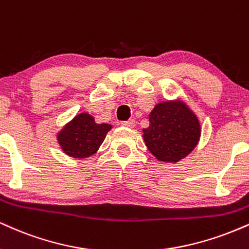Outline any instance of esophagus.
Listing matches in <instances>:
<instances>
[{
  "label": "esophagus",
  "instance_id": "obj_1",
  "mask_svg": "<svg viewBox=\"0 0 249 249\" xmlns=\"http://www.w3.org/2000/svg\"><path fill=\"white\" fill-rule=\"evenodd\" d=\"M122 125L123 126H126V127H134L136 122H134V119H128V121L122 122Z\"/></svg>",
  "mask_w": 249,
  "mask_h": 249
}]
</instances>
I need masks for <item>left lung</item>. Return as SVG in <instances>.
<instances>
[{"label": "left lung", "instance_id": "8db88e82", "mask_svg": "<svg viewBox=\"0 0 249 249\" xmlns=\"http://www.w3.org/2000/svg\"><path fill=\"white\" fill-rule=\"evenodd\" d=\"M143 140L158 160L178 162L196 147L200 136L197 117L182 102H164L149 113Z\"/></svg>", "mask_w": 249, "mask_h": 249}]
</instances>
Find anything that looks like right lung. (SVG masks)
<instances>
[{"instance_id": "add662e5", "label": "right lung", "mask_w": 249, "mask_h": 249, "mask_svg": "<svg viewBox=\"0 0 249 249\" xmlns=\"http://www.w3.org/2000/svg\"><path fill=\"white\" fill-rule=\"evenodd\" d=\"M111 125L97 124L89 113H80L60 131L58 142L71 158H88L96 153Z\"/></svg>"}]
</instances>
